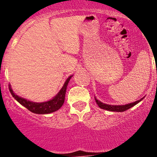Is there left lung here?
Here are the masks:
<instances>
[{"label":"left lung","instance_id":"left-lung-1","mask_svg":"<svg viewBox=\"0 0 157 157\" xmlns=\"http://www.w3.org/2000/svg\"><path fill=\"white\" fill-rule=\"evenodd\" d=\"M142 99H143V98L136 101V102H134V103H129V104H126V105H118V106L116 105V106H115V105H108V104H105V103H101L100 101H98V99H96L95 98L96 103L99 106L100 108L107 110V111H111V112H124V111L129 109L130 107H134V105H136L137 103H139Z\"/></svg>","mask_w":157,"mask_h":157}]
</instances>
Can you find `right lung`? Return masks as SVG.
<instances>
[{"label":"right lung","mask_w":157,"mask_h":157,"mask_svg":"<svg viewBox=\"0 0 157 157\" xmlns=\"http://www.w3.org/2000/svg\"><path fill=\"white\" fill-rule=\"evenodd\" d=\"M71 77V76H69L68 78L67 79L61 90L59 91V94L53 99L45 102V103H33L31 101H28L27 99H24L19 96L16 95L12 90V89L10 88V86H9V89H10V92L13 98H15L21 105H23V107H25L27 109L29 110L30 112L36 113V114H48V113H51V112L59 110L63 106L64 99H65L67 86V84H68Z\"/></svg>","instance_id":"obj_1"}]
</instances>
